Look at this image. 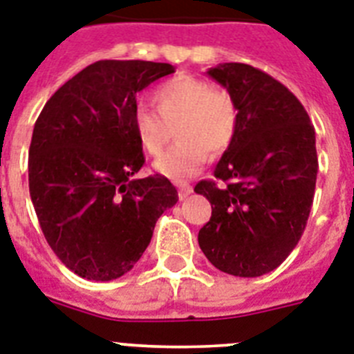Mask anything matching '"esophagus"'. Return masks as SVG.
Wrapping results in <instances>:
<instances>
[{
	"label": "esophagus",
	"mask_w": 354,
	"mask_h": 354,
	"mask_svg": "<svg viewBox=\"0 0 354 354\" xmlns=\"http://www.w3.org/2000/svg\"><path fill=\"white\" fill-rule=\"evenodd\" d=\"M191 192H192V187L189 185V183H178V194H180V200H185Z\"/></svg>",
	"instance_id": "34e87169"
}]
</instances>
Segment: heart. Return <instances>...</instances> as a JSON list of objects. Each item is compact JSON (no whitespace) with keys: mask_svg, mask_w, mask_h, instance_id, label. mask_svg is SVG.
Wrapping results in <instances>:
<instances>
[{"mask_svg":"<svg viewBox=\"0 0 354 354\" xmlns=\"http://www.w3.org/2000/svg\"><path fill=\"white\" fill-rule=\"evenodd\" d=\"M156 109L138 103L132 109L131 123L138 143L151 156L163 151L176 127L180 142L163 152L154 169L171 180H185L196 174L212 156L231 147L238 132L240 112L231 93L214 88L205 80L178 76L154 88Z\"/></svg>","mask_w":354,"mask_h":354,"instance_id":"1","label":"heart"}]
</instances>
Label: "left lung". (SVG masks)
Segmentation results:
<instances>
[{"instance_id":"1","label":"left lung","mask_w":354,"mask_h":354,"mask_svg":"<svg viewBox=\"0 0 354 354\" xmlns=\"http://www.w3.org/2000/svg\"><path fill=\"white\" fill-rule=\"evenodd\" d=\"M207 74L232 94L240 122L214 169L227 185L194 187L212 207L198 243L220 271L261 277L291 254L306 229L318 172L315 127L298 97L260 68L222 63Z\"/></svg>"}]
</instances>
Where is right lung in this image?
I'll return each instance as SVG.
<instances>
[{
  "mask_svg": "<svg viewBox=\"0 0 354 354\" xmlns=\"http://www.w3.org/2000/svg\"><path fill=\"white\" fill-rule=\"evenodd\" d=\"M172 73L169 63L102 59L57 88L36 120L30 198L48 245L77 277L131 271L178 202L162 174L132 178L145 163L131 123L136 94Z\"/></svg>",
  "mask_w": 354,
  "mask_h": 354,
  "instance_id": "right-lung-1",
  "label": "right lung"
}]
</instances>
